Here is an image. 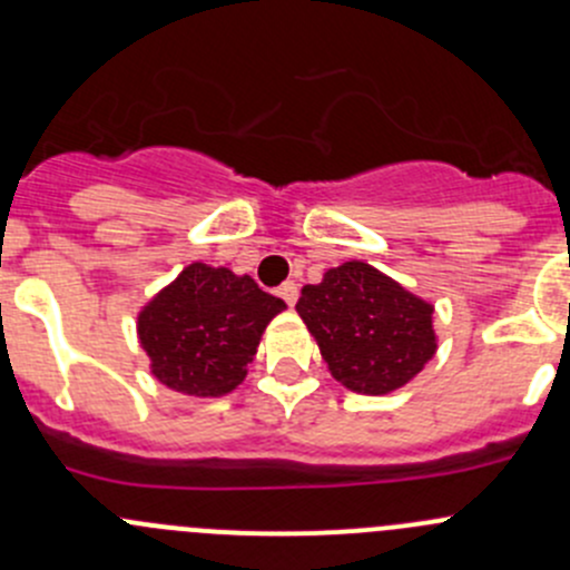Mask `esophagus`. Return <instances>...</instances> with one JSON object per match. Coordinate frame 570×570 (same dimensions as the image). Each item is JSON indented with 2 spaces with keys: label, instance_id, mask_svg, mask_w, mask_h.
Here are the masks:
<instances>
[{
  "label": "esophagus",
  "instance_id": "obj_1",
  "mask_svg": "<svg viewBox=\"0 0 570 570\" xmlns=\"http://www.w3.org/2000/svg\"><path fill=\"white\" fill-rule=\"evenodd\" d=\"M278 297L286 303V306H295V303H297V286L292 284V281H286V284L278 286Z\"/></svg>",
  "mask_w": 570,
  "mask_h": 570
}]
</instances>
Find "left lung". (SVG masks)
Listing matches in <instances>:
<instances>
[{"mask_svg": "<svg viewBox=\"0 0 570 570\" xmlns=\"http://www.w3.org/2000/svg\"><path fill=\"white\" fill-rule=\"evenodd\" d=\"M295 308L350 392H394L435 355L433 306L364 262L327 269L303 286Z\"/></svg>", "mask_w": 570, "mask_h": 570, "instance_id": "1", "label": "left lung"}]
</instances>
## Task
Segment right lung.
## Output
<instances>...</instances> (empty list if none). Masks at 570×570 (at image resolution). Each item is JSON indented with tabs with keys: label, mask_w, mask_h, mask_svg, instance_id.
Here are the masks:
<instances>
[{
	"label": "right lung",
	"mask_w": 570,
	"mask_h": 570,
	"mask_svg": "<svg viewBox=\"0 0 570 570\" xmlns=\"http://www.w3.org/2000/svg\"><path fill=\"white\" fill-rule=\"evenodd\" d=\"M284 308L250 275L195 262L142 308L137 336L159 383L189 396H223L245 381L264 327Z\"/></svg>",
	"instance_id": "right-lung-1"
}]
</instances>
